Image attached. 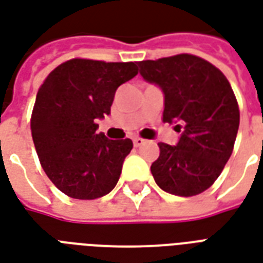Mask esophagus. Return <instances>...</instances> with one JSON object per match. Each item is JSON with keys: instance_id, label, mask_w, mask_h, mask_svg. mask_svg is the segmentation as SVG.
Listing matches in <instances>:
<instances>
[{"instance_id": "obj_1", "label": "esophagus", "mask_w": 263, "mask_h": 263, "mask_svg": "<svg viewBox=\"0 0 263 263\" xmlns=\"http://www.w3.org/2000/svg\"><path fill=\"white\" fill-rule=\"evenodd\" d=\"M132 141H134V146H137V147L142 146V145L145 143V139H142V138H139V137H135L134 139H132Z\"/></svg>"}]
</instances>
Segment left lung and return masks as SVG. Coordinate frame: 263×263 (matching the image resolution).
Here are the masks:
<instances>
[{
  "mask_svg": "<svg viewBox=\"0 0 263 263\" xmlns=\"http://www.w3.org/2000/svg\"><path fill=\"white\" fill-rule=\"evenodd\" d=\"M139 73L164 95L163 122L176 124L177 145L160 142L151 171L163 191L194 196L206 191L230 159L240 125L234 92L211 62L191 54L141 61Z\"/></svg>",
  "mask_w": 263,
  "mask_h": 263,
  "instance_id": "obj_1",
  "label": "left lung"
}]
</instances>
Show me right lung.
<instances>
[{"label":"right lung","mask_w":263,"mask_h":263,"mask_svg":"<svg viewBox=\"0 0 263 263\" xmlns=\"http://www.w3.org/2000/svg\"><path fill=\"white\" fill-rule=\"evenodd\" d=\"M138 73V62L75 58L46 78L32 112V137L43 170L75 199H96L117 185L131 139L112 141L97 132L110 114L120 85Z\"/></svg>","instance_id":"1"}]
</instances>
